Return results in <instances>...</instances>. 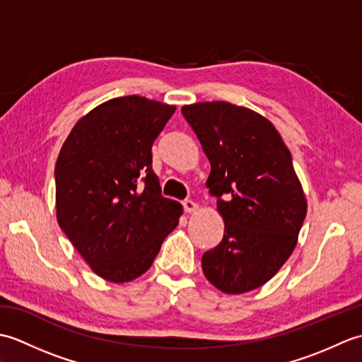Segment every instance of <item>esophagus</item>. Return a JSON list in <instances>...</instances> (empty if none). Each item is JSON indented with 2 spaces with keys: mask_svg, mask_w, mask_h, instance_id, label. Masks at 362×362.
<instances>
[{
  "mask_svg": "<svg viewBox=\"0 0 362 362\" xmlns=\"http://www.w3.org/2000/svg\"><path fill=\"white\" fill-rule=\"evenodd\" d=\"M183 209H185L187 213H193L197 210V204L191 201V199H187V201H183Z\"/></svg>",
  "mask_w": 362,
  "mask_h": 362,
  "instance_id": "34e87169",
  "label": "esophagus"
}]
</instances>
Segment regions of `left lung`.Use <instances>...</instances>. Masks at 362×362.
<instances>
[{
  "label": "left lung",
  "mask_w": 362,
  "mask_h": 362,
  "mask_svg": "<svg viewBox=\"0 0 362 362\" xmlns=\"http://www.w3.org/2000/svg\"><path fill=\"white\" fill-rule=\"evenodd\" d=\"M211 171L224 238L202 255V271L226 294L263 286L294 252L306 199L291 152L269 119L226 101L183 105Z\"/></svg>",
  "instance_id": "obj_1"
}]
</instances>
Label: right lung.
I'll list each match as a JSON object with an SVG mask.
<instances>
[{"label":"right lung","instance_id":"obj_1","mask_svg":"<svg viewBox=\"0 0 362 362\" xmlns=\"http://www.w3.org/2000/svg\"><path fill=\"white\" fill-rule=\"evenodd\" d=\"M175 105L143 96L103 103L82 117L56 163L57 222L91 271L126 283L152 266L182 205L161 196L152 144Z\"/></svg>","mask_w":362,"mask_h":362}]
</instances>
